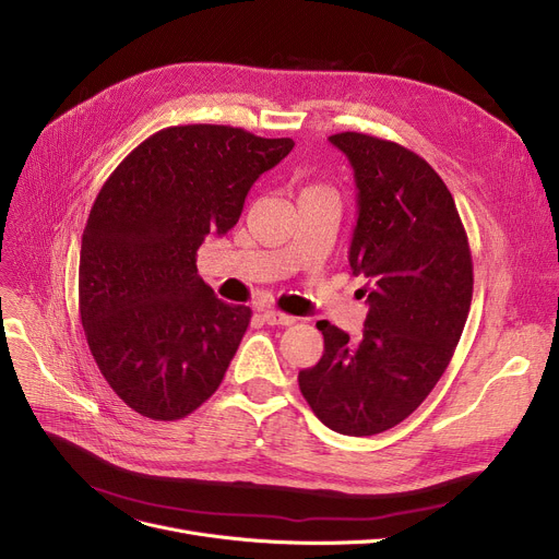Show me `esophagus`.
Returning a JSON list of instances; mask_svg holds the SVG:
<instances>
[{"label":"esophagus","mask_w":559,"mask_h":559,"mask_svg":"<svg viewBox=\"0 0 559 559\" xmlns=\"http://www.w3.org/2000/svg\"><path fill=\"white\" fill-rule=\"evenodd\" d=\"M262 320L270 326H293L297 322V318H293V314H285L278 310H264Z\"/></svg>","instance_id":"34e87169"}]
</instances>
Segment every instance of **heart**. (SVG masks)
<instances>
[{"instance_id":"heart-1","label":"heart","mask_w":559,"mask_h":559,"mask_svg":"<svg viewBox=\"0 0 559 559\" xmlns=\"http://www.w3.org/2000/svg\"><path fill=\"white\" fill-rule=\"evenodd\" d=\"M312 193H331L333 197V189L329 185H322V182H308L301 187L299 197H312Z\"/></svg>"}]
</instances>
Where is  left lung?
<instances>
[{
  "instance_id": "8db88e82",
  "label": "left lung",
  "mask_w": 559,
  "mask_h": 559,
  "mask_svg": "<svg viewBox=\"0 0 559 559\" xmlns=\"http://www.w3.org/2000/svg\"><path fill=\"white\" fill-rule=\"evenodd\" d=\"M358 189L349 249L368 318L358 343L318 322L324 354L299 372L312 414L347 436L400 425L439 383L473 299L468 235L441 176L414 151L362 132L329 136Z\"/></svg>"
}]
</instances>
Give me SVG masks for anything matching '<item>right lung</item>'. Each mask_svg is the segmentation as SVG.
I'll list each match as a JSON object with an SVG mask.
<instances>
[{
    "instance_id": "obj_1",
    "label": "right lung",
    "mask_w": 559,
    "mask_h": 559,
    "mask_svg": "<svg viewBox=\"0 0 559 559\" xmlns=\"http://www.w3.org/2000/svg\"><path fill=\"white\" fill-rule=\"evenodd\" d=\"M293 139L176 126L141 141L95 197L82 235L80 318L111 391L151 420H180L219 388L251 308L214 297L197 270L251 185Z\"/></svg>"
}]
</instances>
